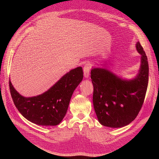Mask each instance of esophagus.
<instances>
[{
  "instance_id": "obj_1",
  "label": "esophagus",
  "mask_w": 159,
  "mask_h": 159,
  "mask_svg": "<svg viewBox=\"0 0 159 159\" xmlns=\"http://www.w3.org/2000/svg\"><path fill=\"white\" fill-rule=\"evenodd\" d=\"M90 65L89 63H85L84 66V75L85 78H88L89 77V72H90Z\"/></svg>"
}]
</instances>
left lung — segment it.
Returning <instances> with one entry per match:
<instances>
[{
    "instance_id": "obj_1",
    "label": "left lung",
    "mask_w": 159,
    "mask_h": 159,
    "mask_svg": "<svg viewBox=\"0 0 159 159\" xmlns=\"http://www.w3.org/2000/svg\"><path fill=\"white\" fill-rule=\"evenodd\" d=\"M136 48L141 55V64L133 79H123L102 68L91 70L94 107L103 126L121 128L129 125L137 116L143 104L148 82V63L139 41L136 43Z\"/></svg>"
}]
</instances>
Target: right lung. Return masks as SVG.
Masks as SVG:
<instances>
[{
	"label": "right lung",
	"instance_id": "obj_1",
	"mask_svg": "<svg viewBox=\"0 0 159 159\" xmlns=\"http://www.w3.org/2000/svg\"><path fill=\"white\" fill-rule=\"evenodd\" d=\"M83 76L82 68L78 66L65 74L47 91L30 98L21 96L9 80L11 94L18 111L28 121L41 126H56L65 117Z\"/></svg>",
	"mask_w": 159,
	"mask_h": 159
}]
</instances>
